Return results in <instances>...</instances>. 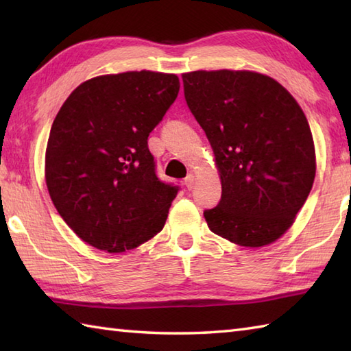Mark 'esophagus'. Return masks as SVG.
<instances>
[{
	"label": "esophagus",
	"instance_id": "obj_1",
	"mask_svg": "<svg viewBox=\"0 0 351 351\" xmlns=\"http://www.w3.org/2000/svg\"><path fill=\"white\" fill-rule=\"evenodd\" d=\"M184 185H185V187H187L189 190H191L193 187H195V176H193V175H189L187 178H185Z\"/></svg>",
	"mask_w": 351,
	"mask_h": 351
}]
</instances>
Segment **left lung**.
I'll return each mask as SVG.
<instances>
[{
	"label": "left lung",
	"mask_w": 351,
	"mask_h": 351,
	"mask_svg": "<svg viewBox=\"0 0 351 351\" xmlns=\"http://www.w3.org/2000/svg\"><path fill=\"white\" fill-rule=\"evenodd\" d=\"M185 101L220 171L221 199L204 215L214 234L263 247L294 223L315 178L303 110L278 81L250 71L182 73Z\"/></svg>",
	"instance_id": "8db88e82"
}]
</instances>
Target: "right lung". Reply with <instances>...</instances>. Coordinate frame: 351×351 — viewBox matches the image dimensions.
Returning <instances> with one entry per match:
<instances>
[{
    "label": "right lung",
    "instance_id": "1",
    "mask_svg": "<svg viewBox=\"0 0 351 351\" xmlns=\"http://www.w3.org/2000/svg\"><path fill=\"white\" fill-rule=\"evenodd\" d=\"M180 92L173 73L123 72L84 81L51 126L45 178L81 240L121 253L164 228L180 191L160 181L147 137Z\"/></svg>",
    "mask_w": 351,
    "mask_h": 351
}]
</instances>
